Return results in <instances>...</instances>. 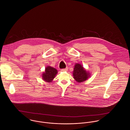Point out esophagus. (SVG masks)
I'll list each match as a JSON object with an SVG mask.
<instances>
[{"label":"esophagus","mask_w":130,"mask_h":130,"mask_svg":"<svg viewBox=\"0 0 130 130\" xmlns=\"http://www.w3.org/2000/svg\"><path fill=\"white\" fill-rule=\"evenodd\" d=\"M68 70V68H66V69H61V71L62 72H66Z\"/></svg>","instance_id":"esophagus-1"}]
</instances>
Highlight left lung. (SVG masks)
<instances>
[{
	"instance_id": "1",
	"label": "left lung",
	"mask_w": 130,
	"mask_h": 130,
	"mask_svg": "<svg viewBox=\"0 0 130 130\" xmlns=\"http://www.w3.org/2000/svg\"><path fill=\"white\" fill-rule=\"evenodd\" d=\"M73 74L74 79L77 83L85 82L90 76V73L87 72L84 67L79 63H76L75 64Z\"/></svg>"
}]
</instances>
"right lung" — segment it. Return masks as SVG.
I'll return each instance as SVG.
<instances>
[{"mask_svg": "<svg viewBox=\"0 0 130 130\" xmlns=\"http://www.w3.org/2000/svg\"><path fill=\"white\" fill-rule=\"evenodd\" d=\"M57 73V71L55 68L50 66H47L45 68V72L42 74V79L46 82L51 83L55 77Z\"/></svg>", "mask_w": 130, "mask_h": 130, "instance_id": "add662e5", "label": "right lung"}]
</instances>
